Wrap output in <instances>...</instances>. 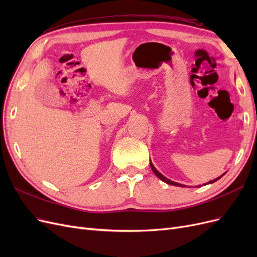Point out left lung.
Wrapping results in <instances>:
<instances>
[{"instance_id":"1","label":"left lung","mask_w":257,"mask_h":257,"mask_svg":"<svg viewBox=\"0 0 257 257\" xmlns=\"http://www.w3.org/2000/svg\"><path fill=\"white\" fill-rule=\"evenodd\" d=\"M150 166H151V169H152V172L155 174V176H157V177H159L160 179H161V180L162 181H164L165 183H167V184H170V185H176V186H183V188H184V186L185 185H183V184H180V183H177V182H174V181H172V180H169V179H167L166 177H164V176H163L161 173H159L158 172V170H157V168H155L154 166H153V164H152V163L150 162ZM225 174H223L222 176H220V177H217V178H215V179H213V180H211V181H209L208 183H206V184H210V183H213V182H215V181H217V180H219V179H221L223 176H224ZM206 184H204V185H206Z\"/></svg>"}]
</instances>
